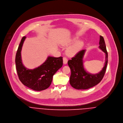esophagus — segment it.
I'll list each match as a JSON object with an SVG mask.
<instances>
[{
    "label": "esophagus",
    "mask_w": 123,
    "mask_h": 123,
    "mask_svg": "<svg viewBox=\"0 0 123 123\" xmlns=\"http://www.w3.org/2000/svg\"><path fill=\"white\" fill-rule=\"evenodd\" d=\"M63 63L64 64H66L67 63V62H68V59L65 57H64L63 58Z\"/></svg>",
    "instance_id": "34e87169"
}]
</instances>
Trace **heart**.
I'll use <instances>...</instances> for the list:
<instances>
[{
	"mask_svg": "<svg viewBox=\"0 0 123 123\" xmlns=\"http://www.w3.org/2000/svg\"><path fill=\"white\" fill-rule=\"evenodd\" d=\"M76 41V38H74L73 40V41ZM81 45V43L80 42L77 43L70 46L68 49L67 53L69 55H71L73 54L80 47Z\"/></svg>",
	"mask_w": 123,
	"mask_h": 123,
	"instance_id": "heart-1",
	"label": "heart"
}]
</instances>
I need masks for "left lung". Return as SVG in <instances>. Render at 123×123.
I'll return each instance as SVG.
<instances>
[{
  "label": "left lung",
  "instance_id": "left-lung-1",
  "mask_svg": "<svg viewBox=\"0 0 123 123\" xmlns=\"http://www.w3.org/2000/svg\"><path fill=\"white\" fill-rule=\"evenodd\" d=\"M99 44V48L105 53V60L104 66L98 73L92 74L85 70L83 58L85 50L80 51L68 61V64L71 70L70 83L73 88L77 89H87L96 86L102 80L108 62V54L104 39L102 36H100Z\"/></svg>",
  "mask_w": 123,
  "mask_h": 123
}]
</instances>
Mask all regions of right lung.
I'll list each match as a JSON object with an SVG mask.
<instances>
[{
    "mask_svg": "<svg viewBox=\"0 0 123 123\" xmlns=\"http://www.w3.org/2000/svg\"><path fill=\"white\" fill-rule=\"evenodd\" d=\"M26 38L23 37L19 45L16 56V65L19 79L25 86L36 91H41L49 88L51 84L53 76L63 65L62 57L48 56L41 65L34 69L25 68L22 61L21 50Z\"/></svg>",
    "mask_w": 123,
    "mask_h": 123,
    "instance_id": "right-lung-1",
    "label": "right lung"
}]
</instances>
